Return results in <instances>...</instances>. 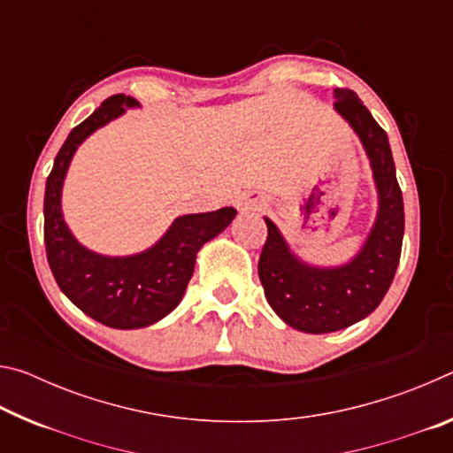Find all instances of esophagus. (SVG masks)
Masks as SVG:
<instances>
[{"mask_svg": "<svg viewBox=\"0 0 453 453\" xmlns=\"http://www.w3.org/2000/svg\"><path fill=\"white\" fill-rule=\"evenodd\" d=\"M237 208H240V210H251V203H248V202H237Z\"/></svg>", "mask_w": 453, "mask_h": 453, "instance_id": "obj_1", "label": "esophagus"}]
</instances>
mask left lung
<instances>
[{"instance_id": "obj_1", "label": "left lung", "mask_w": 453, "mask_h": 453, "mask_svg": "<svg viewBox=\"0 0 453 453\" xmlns=\"http://www.w3.org/2000/svg\"><path fill=\"white\" fill-rule=\"evenodd\" d=\"M335 111L354 127L370 157L380 210L359 254L340 267H313L291 254L272 219L257 273L272 310L288 326L308 334L337 332L378 308L392 286L403 240V197L388 134L356 91L335 89Z\"/></svg>"}]
</instances>
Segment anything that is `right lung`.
I'll return each mask as SVG.
<instances>
[{"instance_id":"right-lung-1","label":"right lung","mask_w":453,"mask_h":453,"mask_svg":"<svg viewBox=\"0 0 453 453\" xmlns=\"http://www.w3.org/2000/svg\"><path fill=\"white\" fill-rule=\"evenodd\" d=\"M134 97L118 94L72 129L45 181L43 240L59 289L72 303L104 326L135 329L165 318L181 302L194 275L196 256L205 242L232 224L234 208L181 216L153 248L137 256H99L75 240L61 216V186L78 145L97 127L119 118Z\"/></svg>"}]
</instances>
